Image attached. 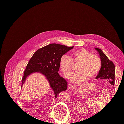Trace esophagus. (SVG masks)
Here are the masks:
<instances>
[{
  "instance_id": "34e87169",
  "label": "esophagus",
  "mask_w": 124,
  "mask_h": 124,
  "mask_svg": "<svg viewBox=\"0 0 124 124\" xmlns=\"http://www.w3.org/2000/svg\"><path fill=\"white\" fill-rule=\"evenodd\" d=\"M68 88H72L73 87V85L72 84H69L68 85Z\"/></svg>"
}]
</instances>
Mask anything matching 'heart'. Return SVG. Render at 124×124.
I'll return each instance as SVG.
<instances>
[{"mask_svg": "<svg viewBox=\"0 0 124 124\" xmlns=\"http://www.w3.org/2000/svg\"><path fill=\"white\" fill-rule=\"evenodd\" d=\"M70 58L64 55L60 59V66L63 75L67 77L78 65L77 72L70 77V80L78 83L85 79L89 80L98 73L101 67V60L98 55L92 54L88 50L81 48L72 52Z\"/></svg>", "mask_w": 124, "mask_h": 124, "instance_id": "b5f03b06", "label": "heart"}]
</instances>
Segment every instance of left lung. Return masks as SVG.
Instances as JSON below:
<instances>
[{"label":"left lung","instance_id":"obj_1","mask_svg":"<svg viewBox=\"0 0 124 124\" xmlns=\"http://www.w3.org/2000/svg\"><path fill=\"white\" fill-rule=\"evenodd\" d=\"M95 49L98 52L101 60V69L96 78H100L101 79L107 80L112 85L114 86L115 74L114 64L101 49L97 47H95Z\"/></svg>","mask_w":124,"mask_h":124}]
</instances>
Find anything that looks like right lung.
Masks as SVG:
<instances>
[{
  "instance_id": "1",
  "label": "right lung",
  "mask_w": 124,
  "mask_h": 124,
  "mask_svg": "<svg viewBox=\"0 0 124 124\" xmlns=\"http://www.w3.org/2000/svg\"><path fill=\"white\" fill-rule=\"evenodd\" d=\"M73 48V46L52 43L39 48L33 54L26 66L22 79V86L28 75L40 72L49 81L50 86L54 92L55 98H57L59 93L66 91L68 85L67 81L60 77L58 73L60 59L63 54Z\"/></svg>"
}]
</instances>
